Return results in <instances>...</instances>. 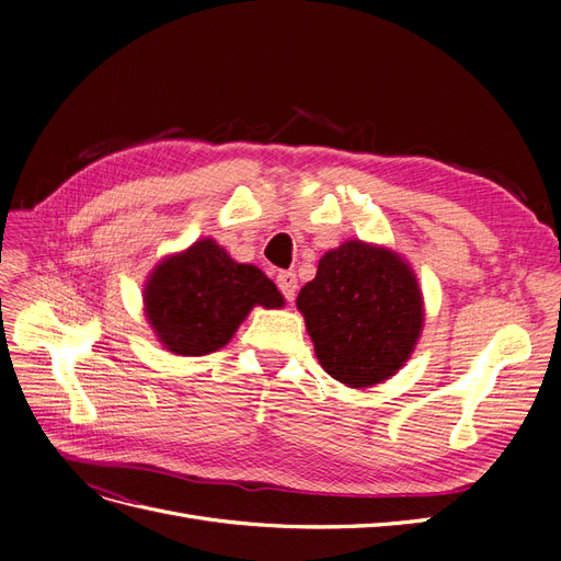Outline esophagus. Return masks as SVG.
Listing matches in <instances>:
<instances>
[{
  "label": "esophagus",
  "instance_id": "1",
  "mask_svg": "<svg viewBox=\"0 0 561 561\" xmlns=\"http://www.w3.org/2000/svg\"><path fill=\"white\" fill-rule=\"evenodd\" d=\"M277 286H279V290H282L284 298H286L288 302L296 300V290H298V277H296V273L282 271V273L277 275Z\"/></svg>",
  "mask_w": 561,
  "mask_h": 561
}]
</instances>
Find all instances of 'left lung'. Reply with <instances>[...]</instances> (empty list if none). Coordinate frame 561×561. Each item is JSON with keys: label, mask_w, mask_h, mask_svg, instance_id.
Listing matches in <instances>:
<instances>
[{"label": "left lung", "mask_w": 561, "mask_h": 561, "mask_svg": "<svg viewBox=\"0 0 561 561\" xmlns=\"http://www.w3.org/2000/svg\"><path fill=\"white\" fill-rule=\"evenodd\" d=\"M296 305L325 374L353 389L392 378L424 328V296L410 263L357 238L321 256Z\"/></svg>", "instance_id": "8db88e82"}]
</instances>
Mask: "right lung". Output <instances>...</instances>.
I'll use <instances>...</instances> for the list:
<instances>
[{
    "instance_id": "add662e5",
    "label": "right lung",
    "mask_w": 561,
    "mask_h": 561,
    "mask_svg": "<svg viewBox=\"0 0 561 561\" xmlns=\"http://www.w3.org/2000/svg\"><path fill=\"white\" fill-rule=\"evenodd\" d=\"M144 316L174 355L199 357L227 346L259 305L284 307V296L252 263L233 261L213 238L164 256L144 284Z\"/></svg>"
}]
</instances>
